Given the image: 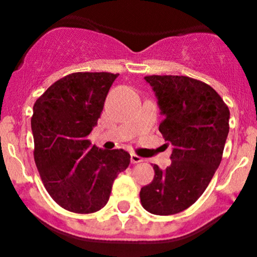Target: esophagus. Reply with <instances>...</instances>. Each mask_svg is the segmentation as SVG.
I'll return each instance as SVG.
<instances>
[{
	"label": "esophagus",
	"mask_w": 257,
	"mask_h": 257,
	"mask_svg": "<svg viewBox=\"0 0 257 257\" xmlns=\"http://www.w3.org/2000/svg\"><path fill=\"white\" fill-rule=\"evenodd\" d=\"M131 162H132V164H138V163L143 162V159H142V158L139 157V155L131 154Z\"/></svg>",
	"instance_id": "esophagus-1"
}]
</instances>
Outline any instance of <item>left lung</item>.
<instances>
[{
	"mask_svg": "<svg viewBox=\"0 0 257 257\" xmlns=\"http://www.w3.org/2000/svg\"><path fill=\"white\" fill-rule=\"evenodd\" d=\"M164 119L159 132L173 145L172 164L154 165V179L142 188L141 203L155 215L193 205L219 168L229 134L230 110L209 84L186 76H147Z\"/></svg>",
	"mask_w": 257,
	"mask_h": 257,
	"instance_id": "1",
	"label": "left lung"
}]
</instances>
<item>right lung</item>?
<instances>
[{
  "instance_id": "1",
  "label": "right lung",
  "mask_w": 257,
  "mask_h": 257,
  "mask_svg": "<svg viewBox=\"0 0 257 257\" xmlns=\"http://www.w3.org/2000/svg\"><path fill=\"white\" fill-rule=\"evenodd\" d=\"M116 77L108 72L71 73L33 105V155L40 177L51 198L76 214L102 209L115 178L131 163L123 149L103 150L87 139Z\"/></svg>"
}]
</instances>
